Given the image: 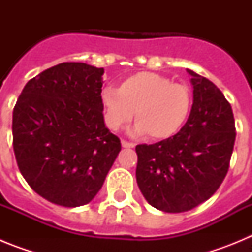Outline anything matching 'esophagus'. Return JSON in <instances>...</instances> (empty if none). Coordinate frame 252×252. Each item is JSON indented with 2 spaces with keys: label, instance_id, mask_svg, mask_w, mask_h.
<instances>
[{
  "label": "esophagus",
  "instance_id": "1",
  "mask_svg": "<svg viewBox=\"0 0 252 252\" xmlns=\"http://www.w3.org/2000/svg\"><path fill=\"white\" fill-rule=\"evenodd\" d=\"M121 145L124 146V148H135V144H133V142H128L126 141V140H121Z\"/></svg>",
  "mask_w": 252,
  "mask_h": 252
}]
</instances>
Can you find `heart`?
<instances>
[{"label": "heart", "mask_w": 252, "mask_h": 252, "mask_svg": "<svg viewBox=\"0 0 252 252\" xmlns=\"http://www.w3.org/2000/svg\"><path fill=\"white\" fill-rule=\"evenodd\" d=\"M104 120L111 130L130 121L135 110V133L164 140L182 128L192 108V93L186 84L171 83L157 73L141 72L121 82L119 90L102 91Z\"/></svg>", "instance_id": "heart-1"}]
</instances>
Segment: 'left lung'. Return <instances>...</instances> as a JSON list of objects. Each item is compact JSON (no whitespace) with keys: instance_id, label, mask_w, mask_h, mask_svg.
<instances>
[{"instance_id":"obj_1","label":"left lung","mask_w":252,"mask_h":252,"mask_svg":"<svg viewBox=\"0 0 252 252\" xmlns=\"http://www.w3.org/2000/svg\"><path fill=\"white\" fill-rule=\"evenodd\" d=\"M192 75L193 106L173 137L136 146L137 186L162 212L190 211L212 197L226 177L236 139L232 108L212 82Z\"/></svg>"}]
</instances>
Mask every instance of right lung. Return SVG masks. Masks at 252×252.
<instances>
[{
  "label": "right lung",
  "mask_w": 252,
  "mask_h": 252,
  "mask_svg": "<svg viewBox=\"0 0 252 252\" xmlns=\"http://www.w3.org/2000/svg\"><path fill=\"white\" fill-rule=\"evenodd\" d=\"M103 68L62 63L30 79L12 115V145L20 173L46 201L90 203L121 150L104 126Z\"/></svg>",
  "instance_id": "right-lung-1"
}]
</instances>
